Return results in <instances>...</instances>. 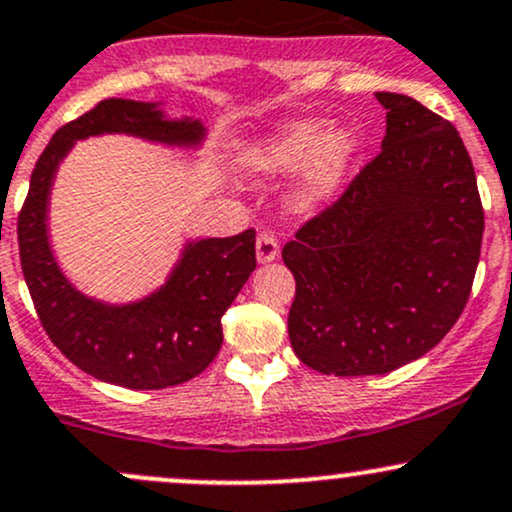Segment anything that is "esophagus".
<instances>
[{"instance_id":"obj_1","label":"esophagus","mask_w":512,"mask_h":512,"mask_svg":"<svg viewBox=\"0 0 512 512\" xmlns=\"http://www.w3.org/2000/svg\"><path fill=\"white\" fill-rule=\"evenodd\" d=\"M255 252H257V262H260V265L274 262L279 257L277 238H274V235H269V233H260V235H257Z\"/></svg>"}]
</instances>
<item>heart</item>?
Masks as SVG:
<instances>
[{
	"mask_svg": "<svg viewBox=\"0 0 512 512\" xmlns=\"http://www.w3.org/2000/svg\"><path fill=\"white\" fill-rule=\"evenodd\" d=\"M362 140L352 126H330L323 119H289L277 123L240 155L250 177L277 179L296 173L286 192L294 216L311 218L330 209L338 199Z\"/></svg>",
	"mask_w": 512,
	"mask_h": 512,
	"instance_id": "obj_1",
	"label": "heart"
}]
</instances>
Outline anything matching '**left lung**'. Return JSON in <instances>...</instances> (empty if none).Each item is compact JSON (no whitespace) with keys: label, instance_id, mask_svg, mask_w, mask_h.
I'll use <instances>...</instances> for the list:
<instances>
[{"label":"left lung","instance_id":"obj_1","mask_svg":"<svg viewBox=\"0 0 512 512\" xmlns=\"http://www.w3.org/2000/svg\"><path fill=\"white\" fill-rule=\"evenodd\" d=\"M381 153L284 245L296 279L289 340L320 374H386L430 352L462 316L484 238L471 157L452 123L406 94Z\"/></svg>","mask_w":512,"mask_h":512}]
</instances>
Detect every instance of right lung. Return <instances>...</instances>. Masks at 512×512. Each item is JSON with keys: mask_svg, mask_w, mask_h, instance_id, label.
Returning <instances> with one entry per match:
<instances>
[{"mask_svg": "<svg viewBox=\"0 0 512 512\" xmlns=\"http://www.w3.org/2000/svg\"><path fill=\"white\" fill-rule=\"evenodd\" d=\"M133 136L165 148L199 150L206 126L172 119L160 101L104 99L50 138L19 213L21 269L48 338L82 372L126 389H167L204 372L223 342L221 316L255 269V230L187 240L165 284L128 303L77 289L50 245L55 174L77 140Z\"/></svg>", "mask_w": 512, "mask_h": 512, "instance_id": "right-lung-1", "label": "right lung"}]
</instances>
